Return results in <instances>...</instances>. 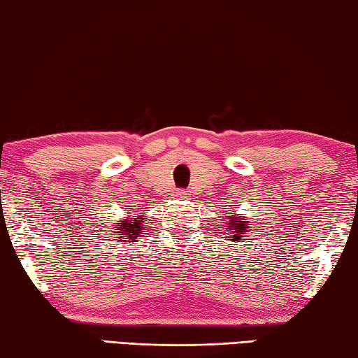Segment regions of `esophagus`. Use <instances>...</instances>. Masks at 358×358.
<instances>
[{
    "label": "esophagus",
    "instance_id": "obj_1",
    "mask_svg": "<svg viewBox=\"0 0 358 358\" xmlns=\"http://www.w3.org/2000/svg\"><path fill=\"white\" fill-rule=\"evenodd\" d=\"M177 197L181 200H186L189 197V194H187V191H177Z\"/></svg>",
    "mask_w": 358,
    "mask_h": 358
}]
</instances>
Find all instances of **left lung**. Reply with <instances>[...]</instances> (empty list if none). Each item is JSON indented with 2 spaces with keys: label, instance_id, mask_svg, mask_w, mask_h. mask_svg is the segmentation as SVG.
I'll return each mask as SVG.
<instances>
[{
  "label": "left lung",
  "instance_id": "1",
  "mask_svg": "<svg viewBox=\"0 0 358 358\" xmlns=\"http://www.w3.org/2000/svg\"><path fill=\"white\" fill-rule=\"evenodd\" d=\"M229 209V214L227 215V233H228V241H233V242H237V241H250V227H248V222H247V217L243 215H236V209H231V208H227Z\"/></svg>",
  "mask_w": 358,
  "mask_h": 358
}]
</instances>
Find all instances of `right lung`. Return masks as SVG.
Here are the masks:
<instances>
[{
    "label": "right lung",
    "mask_w": 358,
    "mask_h": 358,
    "mask_svg": "<svg viewBox=\"0 0 358 358\" xmlns=\"http://www.w3.org/2000/svg\"><path fill=\"white\" fill-rule=\"evenodd\" d=\"M143 217L138 215V219H129V217H124L119 222L113 223L115 231L111 233H116V239H113L115 242H124V243H131L136 242L138 239H143L141 236V229H143Z\"/></svg>",
    "instance_id": "1"
}]
</instances>
